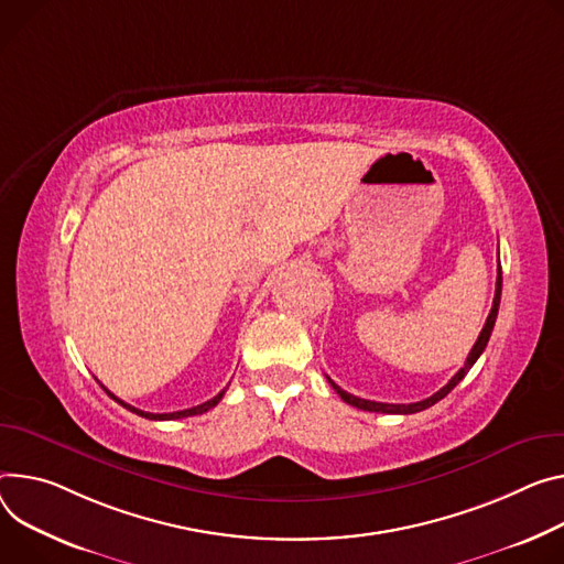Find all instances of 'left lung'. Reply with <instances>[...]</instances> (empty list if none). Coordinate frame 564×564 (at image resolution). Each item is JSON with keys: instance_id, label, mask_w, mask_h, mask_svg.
Instances as JSON below:
<instances>
[{"instance_id": "obj_1", "label": "left lung", "mask_w": 564, "mask_h": 564, "mask_svg": "<svg viewBox=\"0 0 564 564\" xmlns=\"http://www.w3.org/2000/svg\"><path fill=\"white\" fill-rule=\"evenodd\" d=\"M499 301H501V268L497 270V288H495V299H492L490 315H488V319H486V324H484V328H481V333H479V337H477V341H475V346H473V350H470V355H468V360H466L464 369H458V373H456L443 389H438L434 395H430V398H425V400H421V402L389 404V402L365 400V398H357V395L344 391V389L337 387L328 376H326V378H328L330 387L339 393V398H341L344 402H348V404H352V406H357V409H365V412H378V414H416V412H423V409H427V406L436 404L441 398H445L460 380L466 378V373H468V371L473 369V365L479 360V355L484 352V348H486V344H488V339H490V333H492V328H495V319H497V313H499Z\"/></svg>"}]
</instances>
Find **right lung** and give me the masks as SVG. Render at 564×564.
<instances>
[{
    "mask_svg": "<svg viewBox=\"0 0 564 564\" xmlns=\"http://www.w3.org/2000/svg\"><path fill=\"white\" fill-rule=\"evenodd\" d=\"M106 389V387H104ZM106 393L110 395V398H115L121 406H126L128 412H132V414H137V416H141V419H148V421H175V419H186V416H197V414H204V412H209V409H214L220 400H223V395H225V389L218 393V395H214L212 400H207V402H202V404H197V406H191V409H182V412H171V414H150V412H141V409H137V406H132V404H128V402H123V400H119L115 393H110L108 389H106Z\"/></svg>",
    "mask_w": 564,
    "mask_h": 564,
    "instance_id": "obj_1",
    "label": "right lung"
}]
</instances>
